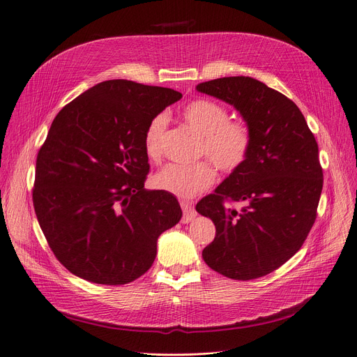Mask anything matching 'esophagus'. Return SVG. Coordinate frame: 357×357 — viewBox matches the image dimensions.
Masks as SVG:
<instances>
[{"label": "esophagus", "instance_id": "34e87169", "mask_svg": "<svg viewBox=\"0 0 357 357\" xmlns=\"http://www.w3.org/2000/svg\"><path fill=\"white\" fill-rule=\"evenodd\" d=\"M181 207H182V211H183L182 223L191 222L194 217L197 215V213L194 210V206H192V203H190V201H181Z\"/></svg>", "mask_w": 357, "mask_h": 357}]
</instances>
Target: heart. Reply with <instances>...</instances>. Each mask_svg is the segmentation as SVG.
Segmentation results:
<instances>
[{
  "label": "heart",
  "mask_w": 357,
  "mask_h": 357,
  "mask_svg": "<svg viewBox=\"0 0 357 357\" xmlns=\"http://www.w3.org/2000/svg\"><path fill=\"white\" fill-rule=\"evenodd\" d=\"M183 119L201 135L199 154L207 156L223 174L238 170L250 156L252 132L241 119H229L220 103L198 99L185 106ZM167 127V115L154 116L144 132V150L151 160L162 156V142ZM215 170L207 160L192 165L169 163L154 175V185L176 197L191 198L214 182Z\"/></svg>",
  "instance_id": "heart-1"
}]
</instances>
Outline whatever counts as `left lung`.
<instances>
[{
    "label": "left lung",
    "instance_id": "8db88e82",
    "mask_svg": "<svg viewBox=\"0 0 357 357\" xmlns=\"http://www.w3.org/2000/svg\"><path fill=\"white\" fill-rule=\"evenodd\" d=\"M197 90L234 105L252 132L246 162L195 207L215 226L203 258L234 280L267 275L301 250L315 223L324 182L317 140L296 103L251 77Z\"/></svg>",
    "mask_w": 357,
    "mask_h": 357
}]
</instances>
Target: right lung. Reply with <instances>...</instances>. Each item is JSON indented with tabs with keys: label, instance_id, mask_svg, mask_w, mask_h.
Returning <instances> with one entry per match:
<instances>
[{
	"label": "right lung",
	"instance_id": "add662e5",
	"mask_svg": "<svg viewBox=\"0 0 357 357\" xmlns=\"http://www.w3.org/2000/svg\"><path fill=\"white\" fill-rule=\"evenodd\" d=\"M179 91L130 80L90 87L55 116L36 159L33 206L56 259L87 282H134L158 238L182 217L178 199L147 191L144 132Z\"/></svg>",
	"mask_w": 357,
	"mask_h": 357
}]
</instances>
